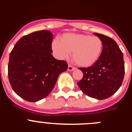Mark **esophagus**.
Segmentation results:
<instances>
[{
  "mask_svg": "<svg viewBox=\"0 0 132 132\" xmlns=\"http://www.w3.org/2000/svg\"><path fill=\"white\" fill-rule=\"evenodd\" d=\"M68 71H73V70L75 69V67H73V66H72V65H69L68 66Z\"/></svg>",
  "mask_w": 132,
  "mask_h": 132,
  "instance_id": "1",
  "label": "esophagus"
}]
</instances>
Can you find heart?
Instances as JSON below:
<instances>
[{"label": "heart", "instance_id": "b5f03b06", "mask_svg": "<svg viewBox=\"0 0 132 132\" xmlns=\"http://www.w3.org/2000/svg\"><path fill=\"white\" fill-rule=\"evenodd\" d=\"M103 42L96 36L89 35L66 34L61 42L52 43L54 52L61 57H66L73 53V60L81 67H89L101 57L103 50Z\"/></svg>", "mask_w": 132, "mask_h": 132}]
</instances>
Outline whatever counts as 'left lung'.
Instances as JSON below:
<instances>
[{"label":"left lung","mask_w":132,"mask_h":132,"mask_svg":"<svg viewBox=\"0 0 132 132\" xmlns=\"http://www.w3.org/2000/svg\"><path fill=\"white\" fill-rule=\"evenodd\" d=\"M94 34L103 42L102 55L90 67L79 68L83 77L77 85L87 96L103 100L113 95L121 87L125 67L123 53L116 42L105 35Z\"/></svg>","instance_id":"1"}]
</instances>
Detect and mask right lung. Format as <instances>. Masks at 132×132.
I'll use <instances>...</instances> for the list:
<instances>
[{
	"instance_id": "add662e5",
	"label": "right lung",
	"mask_w": 132,
	"mask_h": 132,
	"mask_svg": "<svg viewBox=\"0 0 132 132\" xmlns=\"http://www.w3.org/2000/svg\"><path fill=\"white\" fill-rule=\"evenodd\" d=\"M52 40L50 31H34L22 37L10 53L9 82L15 93L28 102L46 97L59 74L67 70L65 61L52 55Z\"/></svg>"
}]
</instances>
